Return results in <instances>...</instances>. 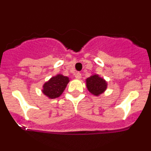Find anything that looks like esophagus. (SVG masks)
Instances as JSON below:
<instances>
[{
    "label": "esophagus",
    "mask_w": 151,
    "mask_h": 151,
    "mask_svg": "<svg viewBox=\"0 0 151 151\" xmlns=\"http://www.w3.org/2000/svg\"><path fill=\"white\" fill-rule=\"evenodd\" d=\"M75 77H76V78H77V79H80V78H82V74L80 73H77L75 75Z\"/></svg>",
    "instance_id": "1"
}]
</instances>
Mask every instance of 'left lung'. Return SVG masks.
<instances>
[{"label": "left lung", "instance_id": "8db88e82", "mask_svg": "<svg viewBox=\"0 0 151 151\" xmlns=\"http://www.w3.org/2000/svg\"><path fill=\"white\" fill-rule=\"evenodd\" d=\"M86 86L91 94L94 96L102 94L107 88L106 80L99 76V75L94 74L86 79Z\"/></svg>", "mask_w": 151, "mask_h": 151}]
</instances>
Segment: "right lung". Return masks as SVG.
Wrapping results in <instances>:
<instances>
[{"instance_id": "right-lung-1", "label": "right lung", "mask_w": 151, "mask_h": 151, "mask_svg": "<svg viewBox=\"0 0 151 151\" xmlns=\"http://www.w3.org/2000/svg\"><path fill=\"white\" fill-rule=\"evenodd\" d=\"M69 78L62 74H57L43 85L42 93L50 99L59 97L69 83Z\"/></svg>"}]
</instances>
